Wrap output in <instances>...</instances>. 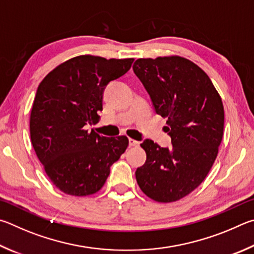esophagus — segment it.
I'll use <instances>...</instances> for the list:
<instances>
[{"label":"esophagus","instance_id":"1","mask_svg":"<svg viewBox=\"0 0 254 254\" xmlns=\"http://www.w3.org/2000/svg\"><path fill=\"white\" fill-rule=\"evenodd\" d=\"M139 145V141H137L132 138H129V147H137Z\"/></svg>","mask_w":254,"mask_h":254}]
</instances>
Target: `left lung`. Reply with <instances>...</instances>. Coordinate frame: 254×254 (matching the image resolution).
<instances>
[{"mask_svg": "<svg viewBox=\"0 0 254 254\" xmlns=\"http://www.w3.org/2000/svg\"><path fill=\"white\" fill-rule=\"evenodd\" d=\"M132 69L156 114L167 118L173 146L164 148L150 139L140 144L147 158L135 173L137 183L154 201H179L202 183L217 156L224 128L222 99L208 75L185 58L137 59Z\"/></svg>", "mask_w": 254, "mask_h": 254, "instance_id": "8db88e82", "label": "left lung"}]
</instances>
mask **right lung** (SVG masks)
Instances as JSON below:
<instances>
[{
	"label": "right lung",
	"instance_id": "add662e5",
	"mask_svg": "<svg viewBox=\"0 0 254 254\" xmlns=\"http://www.w3.org/2000/svg\"><path fill=\"white\" fill-rule=\"evenodd\" d=\"M132 61L79 56L58 65L39 84L31 141L49 179L64 193H97L126 150V136H100L88 130V125L98 123L107 84L126 73Z\"/></svg>",
	"mask_w": 254,
	"mask_h": 254
}]
</instances>
